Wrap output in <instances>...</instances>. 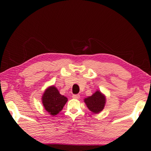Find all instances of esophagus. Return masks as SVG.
<instances>
[{"mask_svg": "<svg viewBox=\"0 0 151 151\" xmlns=\"http://www.w3.org/2000/svg\"><path fill=\"white\" fill-rule=\"evenodd\" d=\"M73 98L75 99H78L80 98V95H79V94H73Z\"/></svg>", "mask_w": 151, "mask_h": 151, "instance_id": "obj_1", "label": "esophagus"}]
</instances>
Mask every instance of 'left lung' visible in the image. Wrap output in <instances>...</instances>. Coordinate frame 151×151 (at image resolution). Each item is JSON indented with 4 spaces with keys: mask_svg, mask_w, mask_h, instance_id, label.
<instances>
[{
    "mask_svg": "<svg viewBox=\"0 0 151 151\" xmlns=\"http://www.w3.org/2000/svg\"><path fill=\"white\" fill-rule=\"evenodd\" d=\"M84 102L90 111L94 114H98L104 108L106 104V96L100 91L97 90L91 96L84 99Z\"/></svg>",
    "mask_w": 151,
    "mask_h": 151,
    "instance_id": "left-lung-1",
    "label": "left lung"
}]
</instances>
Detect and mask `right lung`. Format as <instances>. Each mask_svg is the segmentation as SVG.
Here are the masks:
<instances>
[{
    "instance_id": "obj_1",
    "label": "right lung",
    "mask_w": 151,
    "mask_h": 151,
    "mask_svg": "<svg viewBox=\"0 0 151 151\" xmlns=\"http://www.w3.org/2000/svg\"><path fill=\"white\" fill-rule=\"evenodd\" d=\"M68 99L60 94L54 85L50 86L45 91L42 96V103L45 109L52 116L57 115L62 111Z\"/></svg>"
}]
</instances>
